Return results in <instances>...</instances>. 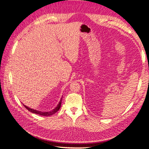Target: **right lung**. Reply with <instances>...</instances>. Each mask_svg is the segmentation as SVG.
Here are the masks:
<instances>
[{
	"label": "right lung",
	"mask_w": 149,
	"mask_h": 149,
	"mask_svg": "<svg viewBox=\"0 0 149 149\" xmlns=\"http://www.w3.org/2000/svg\"><path fill=\"white\" fill-rule=\"evenodd\" d=\"M61 99H62V98H61V100H60V102H59L58 104L57 105V106L56 108H55L54 109H53L52 111H50V112H40V111L34 110V109H31V108H29V107L26 106L25 105H23V106H24L25 107H26V109H28V110L29 112H31L32 113H36V114H38V115H40L48 116H51V115H52L54 114V113H56L59 110L60 107H61Z\"/></svg>",
	"instance_id": "obj_1"
}]
</instances>
